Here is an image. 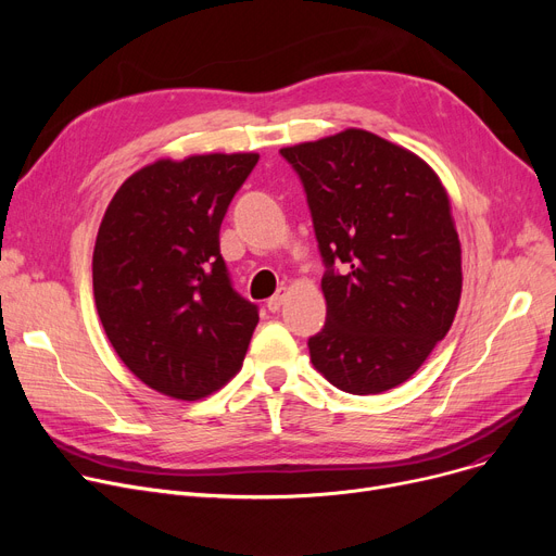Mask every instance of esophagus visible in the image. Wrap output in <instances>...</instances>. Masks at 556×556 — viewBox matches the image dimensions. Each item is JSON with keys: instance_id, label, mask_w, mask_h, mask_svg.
<instances>
[{"instance_id": "obj_1", "label": "esophagus", "mask_w": 556, "mask_h": 556, "mask_svg": "<svg viewBox=\"0 0 556 556\" xmlns=\"http://www.w3.org/2000/svg\"><path fill=\"white\" fill-rule=\"evenodd\" d=\"M286 298H288V288H279L277 290V295H273L270 300H268V311L270 313H277V311H281V306L286 304Z\"/></svg>"}]
</instances>
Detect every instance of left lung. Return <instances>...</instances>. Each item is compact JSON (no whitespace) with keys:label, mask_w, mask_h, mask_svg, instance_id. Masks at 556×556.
<instances>
[{"label":"left lung","mask_w":556,"mask_h":556,"mask_svg":"<svg viewBox=\"0 0 556 556\" xmlns=\"http://www.w3.org/2000/svg\"><path fill=\"white\" fill-rule=\"evenodd\" d=\"M279 153L304 185L327 266L311 363L342 392H388L426 363L459 306L448 193L419 155L361 128Z\"/></svg>","instance_id":"1"}]
</instances>
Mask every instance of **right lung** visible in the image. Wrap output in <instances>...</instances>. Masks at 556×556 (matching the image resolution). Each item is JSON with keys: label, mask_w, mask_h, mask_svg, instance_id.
<instances>
[{"label": "right lung", "mask_w": 556, "mask_h": 556, "mask_svg": "<svg viewBox=\"0 0 556 556\" xmlns=\"http://www.w3.org/2000/svg\"><path fill=\"white\" fill-rule=\"evenodd\" d=\"M256 153L157 160L116 189L92 256L116 356L151 390L198 401L243 365L258 311L231 288L220 223Z\"/></svg>", "instance_id": "add662e5"}]
</instances>
